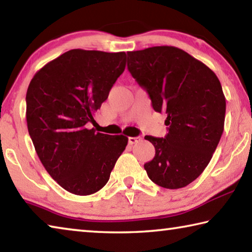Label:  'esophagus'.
Returning <instances> with one entry per match:
<instances>
[{"mask_svg": "<svg viewBox=\"0 0 252 252\" xmlns=\"http://www.w3.org/2000/svg\"><path fill=\"white\" fill-rule=\"evenodd\" d=\"M140 140H141L140 136H129V138H127V143L131 144V146H132V144L139 142Z\"/></svg>", "mask_w": 252, "mask_h": 252, "instance_id": "esophagus-1", "label": "esophagus"}]
</instances>
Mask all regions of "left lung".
<instances>
[{"instance_id": "obj_1", "label": "left lung", "mask_w": 252, "mask_h": 252, "mask_svg": "<svg viewBox=\"0 0 252 252\" xmlns=\"http://www.w3.org/2000/svg\"><path fill=\"white\" fill-rule=\"evenodd\" d=\"M127 70L157 112L167 114L164 138L146 135L156 156L144 164L162 188L180 189L203 172L223 132L225 97L215 72L174 46L127 52Z\"/></svg>"}]
</instances>
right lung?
I'll list each match as a JSON object with an SVG mask.
<instances>
[{
  "label": "right lung",
  "mask_w": 252,
  "mask_h": 252,
  "mask_svg": "<svg viewBox=\"0 0 252 252\" xmlns=\"http://www.w3.org/2000/svg\"><path fill=\"white\" fill-rule=\"evenodd\" d=\"M125 69V52L74 49L45 64L30 82L29 134L46 171L71 193L102 189L126 147L125 135L87 129Z\"/></svg>",
  "instance_id": "1"
}]
</instances>
